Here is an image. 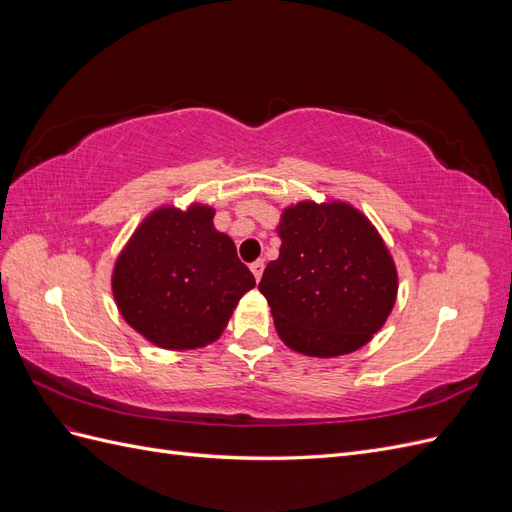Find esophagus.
<instances>
[{
    "label": "esophagus",
    "instance_id": "esophagus-1",
    "mask_svg": "<svg viewBox=\"0 0 512 512\" xmlns=\"http://www.w3.org/2000/svg\"><path fill=\"white\" fill-rule=\"evenodd\" d=\"M250 269H252V273H254L256 280H260V277H262V269H265V262H262V260H256V262H252Z\"/></svg>",
    "mask_w": 512,
    "mask_h": 512
}]
</instances>
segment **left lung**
Wrapping results in <instances>:
<instances>
[{
	"mask_svg": "<svg viewBox=\"0 0 512 512\" xmlns=\"http://www.w3.org/2000/svg\"><path fill=\"white\" fill-rule=\"evenodd\" d=\"M280 258L258 290L282 342L305 356L363 348L393 312L397 269L376 226L344 200H301L282 211Z\"/></svg>",
	"mask_w": 512,
	"mask_h": 512,
	"instance_id": "1",
	"label": "left lung"
}]
</instances>
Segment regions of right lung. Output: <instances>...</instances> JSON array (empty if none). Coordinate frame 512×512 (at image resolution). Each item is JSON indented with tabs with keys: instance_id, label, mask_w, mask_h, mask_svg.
I'll use <instances>...</instances> for the list:
<instances>
[{
	"instance_id": "right-lung-1",
	"label": "right lung",
	"mask_w": 512,
	"mask_h": 512,
	"mask_svg": "<svg viewBox=\"0 0 512 512\" xmlns=\"http://www.w3.org/2000/svg\"><path fill=\"white\" fill-rule=\"evenodd\" d=\"M213 215L203 203L153 209L115 260L111 288L119 314L153 346L213 344L239 299L256 286Z\"/></svg>"
}]
</instances>
